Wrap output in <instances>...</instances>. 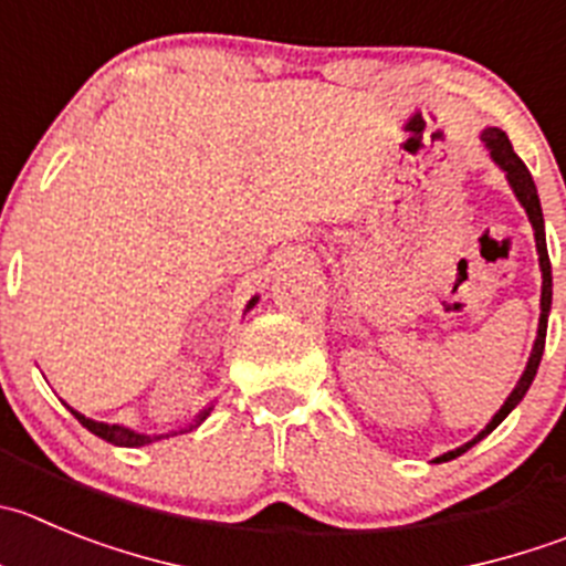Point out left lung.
<instances>
[{
    "mask_svg": "<svg viewBox=\"0 0 566 566\" xmlns=\"http://www.w3.org/2000/svg\"><path fill=\"white\" fill-rule=\"evenodd\" d=\"M480 139L485 142V147H489L491 158H494V164H497L500 170L505 172V178H509L511 189H514L516 200H520L522 206H525L527 211V220H531L533 226V237H536V251H538V268H542V315H538V332H536V340H533V352L531 357H527V366L525 371H522L520 382H516V388L511 390V396L505 399L503 408L494 413V419L485 424V430H480L478 436L472 438L469 443H463V447H458V450L452 452H443L441 458H436V463H443V461H452V458L463 455L467 450H472L474 443L483 441L485 436H489L494 427H500V421L505 419V416L511 413V410L516 408V405L522 402V396L527 394V388H531L533 377H536L538 371V363H542V355H545V337H547V315H551V301H553V276H551V256H547V242H545V218H542V203H538V195H536V184H533L531 172H527L525 161H522L520 156L514 153V147H511L509 136L503 134L500 128H485L483 134H480Z\"/></svg>",
    "mask_w": 566,
    "mask_h": 566,
    "instance_id": "obj_1",
    "label": "left lung"
}]
</instances>
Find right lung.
Masks as SVG:
<instances>
[{"mask_svg": "<svg viewBox=\"0 0 566 566\" xmlns=\"http://www.w3.org/2000/svg\"><path fill=\"white\" fill-rule=\"evenodd\" d=\"M256 301H259V298H256V295H253V298L248 301V307H245V310H251L253 304H256ZM69 410H72V408H69ZM209 413H211V408L200 410V413L195 416V421L187 427V430H195V427H198L200 421H203ZM72 416H75V419L81 421V424L86 427L88 432H94V436L103 438V441L114 443V447H145V443L161 441V438H170V436H145V432H136V430H130V427H123V424H105V421L86 419V416L77 413V410H72ZM187 430H181V432H187ZM176 436H178V432H176Z\"/></svg>", "mask_w": 566, "mask_h": 566, "instance_id": "1", "label": "right lung"}]
</instances>
